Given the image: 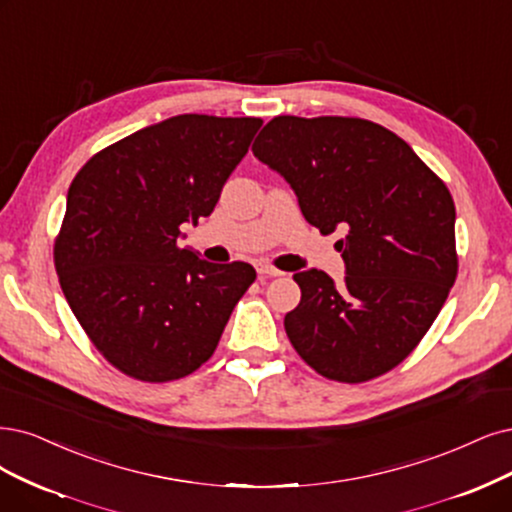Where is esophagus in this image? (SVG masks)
Listing matches in <instances>:
<instances>
[{"label":"esophagus","instance_id":"1","mask_svg":"<svg viewBox=\"0 0 512 512\" xmlns=\"http://www.w3.org/2000/svg\"><path fill=\"white\" fill-rule=\"evenodd\" d=\"M257 272L263 276H282V272L270 266V263H257Z\"/></svg>","mask_w":512,"mask_h":512}]
</instances>
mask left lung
I'll use <instances>...</instances> for the list:
<instances>
[{
	"instance_id": "1",
	"label": "left lung",
	"mask_w": 512,
	"mask_h": 512,
	"mask_svg": "<svg viewBox=\"0 0 512 512\" xmlns=\"http://www.w3.org/2000/svg\"><path fill=\"white\" fill-rule=\"evenodd\" d=\"M253 154L278 170L335 246L344 285L293 274L285 316L293 348L327 380L361 384L401 365L439 316L458 276L456 206L447 185L392 130L342 116L270 120Z\"/></svg>"
}]
</instances>
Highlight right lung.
I'll use <instances>...</instances> for the list:
<instances>
[{
    "mask_svg": "<svg viewBox=\"0 0 512 512\" xmlns=\"http://www.w3.org/2000/svg\"><path fill=\"white\" fill-rule=\"evenodd\" d=\"M261 118L183 113L94 154L69 185L54 268L71 312L118 371L173 382L213 356L257 274L179 249L208 217Z\"/></svg>",
    "mask_w": 512,
    "mask_h": 512,
    "instance_id": "1",
    "label": "right lung"
}]
</instances>
